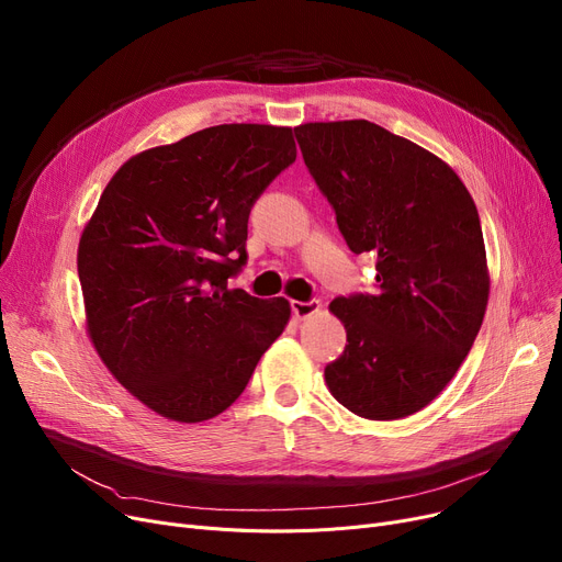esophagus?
<instances>
[{
    "mask_svg": "<svg viewBox=\"0 0 562 562\" xmlns=\"http://www.w3.org/2000/svg\"><path fill=\"white\" fill-rule=\"evenodd\" d=\"M291 310H293V316H296V318H307V316H312V314H316L321 310V303L318 301H310V303L293 301Z\"/></svg>",
    "mask_w": 562,
    "mask_h": 562,
    "instance_id": "34e87169",
    "label": "esophagus"
}]
</instances>
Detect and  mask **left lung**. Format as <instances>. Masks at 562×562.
Masks as SVG:
<instances>
[{"instance_id":"obj_1","label":"left lung","mask_w":562,"mask_h":562,"mask_svg":"<svg viewBox=\"0 0 562 562\" xmlns=\"http://www.w3.org/2000/svg\"><path fill=\"white\" fill-rule=\"evenodd\" d=\"M296 138L352 252L375 257V293L335 299L344 356L326 367L352 415H415L458 373L490 299L474 198L426 147L369 121L299 125Z\"/></svg>"}]
</instances>
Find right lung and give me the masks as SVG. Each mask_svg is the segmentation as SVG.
I'll return each instance as SVG.
<instances>
[{
    "label": "right lung",
    "instance_id": "right-lung-1",
    "mask_svg": "<svg viewBox=\"0 0 562 562\" xmlns=\"http://www.w3.org/2000/svg\"><path fill=\"white\" fill-rule=\"evenodd\" d=\"M293 161L291 127H206L127 159L83 225L86 333L157 415H221L286 328V299H255L227 278L246 261L250 206Z\"/></svg>",
    "mask_w": 562,
    "mask_h": 562
}]
</instances>
